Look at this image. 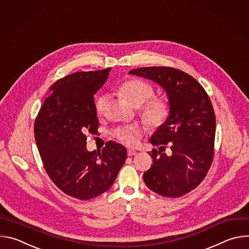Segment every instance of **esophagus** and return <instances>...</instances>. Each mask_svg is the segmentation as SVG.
<instances>
[{
  "label": "esophagus",
  "instance_id": "obj_1",
  "mask_svg": "<svg viewBox=\"0 0 249 249\" xmlns=\"http://www.w3.org/2000/svg\"><path fill=\"white\" fill-rule=\"evenodd\" d=\"M127 154H128V156H129V157H131V156H135V155H137V152H136L135 150H133V149H128Z\"/></svg>",
  "mask_w": 249,
  "mask_h": 249
}]
</instances>
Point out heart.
Segmentation results:
<instances>
[{
    "instance_id": "1",
    "label": "heart",
    "mask_w": 249,
    "mask_h": 249,
    "mask_svg": "<svg viewBox=\"0 0 249 249\" xmlns=\"http://www.w3.org/2000/svg\"><path fill=\"white\" fill-rule=\"evenodd\" d=\"M118 91L134 106H140L147 101L142 108V116L148 125L158 128L162 126L168 119L170 114L168 102L162 98L149 100L154 95V89L149 84L139 80H128L118 87ZM107 97L105 95H98L95 98L94 106L98 115L104 112ZM143 131L144 129L139 125H129L116 129L113 134L121 143L134 146L138 144Z\"/></svg>"
}]
</instances>
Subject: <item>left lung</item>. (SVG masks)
I'll list each match as a JSON object with an SVG mask.
<instances>
[{
    "mask_svg": "<svg viewBox=\"0 0 249 249\" xmlns=\"http://www.w3.org/2000/svg\"><path fill=\"white\" fill-rule=\"evenodd\" d=\"M129 74L158 84L170 107L168 119L158 127L150 142L160 148L168 144L171 154L152 151L153 164L144 172V181L161 196H183L205 178L214 157L216 117L211 100L203 87L180 70L144 67Z\"/></svg>",
    "mask_w": 249,
    "mask_h": 249,
    "instance_id": "8db88e82",
    "label": "left lung"
}]
</instances>
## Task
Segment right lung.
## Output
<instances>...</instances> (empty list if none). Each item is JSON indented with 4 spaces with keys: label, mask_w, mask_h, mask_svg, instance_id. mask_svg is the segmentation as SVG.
Here are the masks:
<instances>
[{
    "label": "right lung",
    "mask_w": 249,
    "mask_h": 249,
    "mask_svg": "<svg viewBox=\"0 0 249 249\" xmlns=\"http://www.w3.org/2000/svg\"><path fill=\"white\" fill-rule=\"evenodd\" d=\"M111 68L78 72L53 84L34 124L45 170L67 195L89 200L107 191L127 157L124 146L109 141L101 151L87 150L86 133H96L94 97Z\"/></svg>",
    "instance_id": "obj_1"
}]
</instances>
